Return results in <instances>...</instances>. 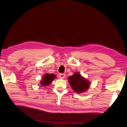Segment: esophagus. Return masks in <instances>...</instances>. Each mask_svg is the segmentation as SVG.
<instances>
[{
	"label": "esophagus",
	"mask_w": 127,
	"mask_h": 127,
	"mask_svg": "<svg viewBox=\"0 0 127 127\" xmlns=\"http://www.w3.org/2000/svg\"><path fill=\"white\" fill-rule=\"evenodd\" d=\"M59 76V78L60 79H64L66 77V75L64 74H60Z\"/></svg>",
	"instance_id": "obj_1"
}]
</instances>
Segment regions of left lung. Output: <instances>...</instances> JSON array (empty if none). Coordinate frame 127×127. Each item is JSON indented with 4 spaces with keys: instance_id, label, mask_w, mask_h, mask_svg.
Masks as SVG:
<instances>
[{
    "instance_id": "left-lung-1",
    "label": "left lung",
    "mask_w": 127,
    "mask_h": 127,
    "mask_svg": "<svg viewBox=\"0 0 127 127\" xmlns=\"http://www.w3.org/2000/svg\"><path fill=\"white\" fill-rule=\"evenodd\" d=\"M71 87L78 93H83L90 87L91 83L78 72H76L68 78Z\"/></svg>"
}]
</instances>
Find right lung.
<instances>
[{
  "mask_svg": "<svg viewBox=\"0 0 127 127\" xmlns=\"http://www.w3.org/2000/svg\"><path fill=\"white\" fill-rule=\"evenodd\" d=\"M56 77V75L53 74H45L44 76H42V80H41V81L40 82V85L42 86V87L43 86H44V87L48 86L51 84L55 79L57 78Z\"/></svg>",
  "mask_w": 127,
  "mask_h": 127,
  "instance_id": "add662e5",
  "label": "right lung"
}]
</instances>
